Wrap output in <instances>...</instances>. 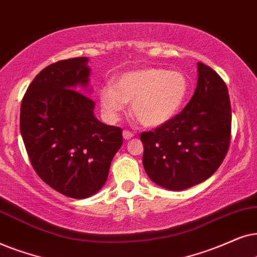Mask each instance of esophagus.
Returning a JSON list of instances; mask_svg holds the SVG:
<instances>
[{"label": "esophagus", "mask_w": 257, "mask_h": 257, "mask_svg": "<svg viewBox=\"0 0 257 257\" xmlns=\"http://www.w3.org/2000/svg\"><path fill=\"white\" fill-rule=\"evenodd\" d=\"M123 139L124 140H131L133 136H134V134H133L132 132H129V131H123Z\"/></svg>", "instance_id": "esophagus-1"}]
</instances>
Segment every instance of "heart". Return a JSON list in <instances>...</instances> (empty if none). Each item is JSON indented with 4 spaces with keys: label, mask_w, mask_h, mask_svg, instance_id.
Listing matches in <instances>:
<instances>
[{
    "label": "heart",
    "mask_w": 257,
    "mask_h": 257,
    "mask_svg": "<svg viewBox=\"0 0 257 257\" xmlns=\"http://www.w3.org/2000/svg\"><path fill=\"white\" fill-rule=\"evenodd\" d=\"M190 90L187 75L180 70L148 67L126 71L104 87L100 102L109 117H116L132 102L131 112L142 125L155 128L179 114Z\"/></svg>",
    "instance_id": "b5f03b06"
}]
</instances>
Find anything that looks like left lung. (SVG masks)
I'll list each match as a JSON object with an SVG mask.
<instances>
[{"label":"left lung","mask_w":257,"mask_h":257,"mask_svg":"<svg viewBox=\"0 0 257 257\" xmlns=\"http://www.w3.org/2000/svg\"><path fill=\"white\" fill-rule=\"evenodd\" d=\"M197 87L180 114L141 134L143 167L149 179L181 191L203 182L223 162L230 145L228 88L216 71L197 63Z\"/></svg>","instance_id":"1"}]
</instances>
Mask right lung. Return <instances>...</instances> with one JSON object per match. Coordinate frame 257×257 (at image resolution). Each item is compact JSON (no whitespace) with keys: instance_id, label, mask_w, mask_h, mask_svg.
I'll use <instances>...</instances> for the list:
<instances>
[{"instance_id":"right-lung-1","label":"right lung","mask_w":257,"mask_h":257,"mask_svg":"<svg viewBox=\"0 0 257 257\" xmlns=\"http://www.w3.org/2000/svg\"><path fill=\"white\" fill-rule=\"evenodd\" d=\"M88 57L50 64L40 71L21 103L20 129L37 175L59 193L73 198L96 194L108 179L122 129L94 115L87 88Z\"/></svg>"}]
</instances>
